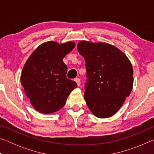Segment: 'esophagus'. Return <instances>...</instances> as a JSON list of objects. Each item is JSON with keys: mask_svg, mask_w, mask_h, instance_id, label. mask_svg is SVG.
<instances>
[{"mask_svg": "<svg viewBox=\"0 0 154 154\" xmlns=\"http://www.w3.org/2000/svg\"><path fill=\"white\" fill-rule=\"evenodd\" d=\"M75 82L77 83V84L78 86H80V85H81V81H80L79 78H75Z\"/></svg>", "mask_w": 154, "mask_h": 154, "instance_id": "esophagus-1", "label": "esophagus"}]
</instances>
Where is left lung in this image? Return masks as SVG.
Returning a JSON list of instances; mask_svg holds the SVG:
<instances>
[{"mask_svg":"<svg viewBox=\"0 0 154 154\" xmlns=\"http://www.w3.org/2000/svg\"><path fill=\"white\" fill-rule=\"evenodd\" d=\"M79 53L85 59L88 79L84 98L98 118L113 116L130 95L133 85V69L127 56L106 43L82 41Z\"/></svg>","mask_w":154,"mask_h":154,"instance_id":"obj_1","label":"left lung"}]
</instances>
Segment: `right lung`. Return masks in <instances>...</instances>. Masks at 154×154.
Instances as JSON below:
<instances>
[{"label": "right lung", "instance_id": "add662e5", "mask_svg": "<svg viewBox=\"0 0 154 154\" xmlns=\"http://www.w3.org/2000/svg\"><path fill=\"white\" fill-rule=\"evenodd\" d=\"M75 46L71 41H48L38 46L25 63L21 83L31 105L40 113L59 111L77 87L76 82L66 77L67 66L62 60Z\"/></svg>", "mask_w": 154, "mask_h": 154}]
</instances>
